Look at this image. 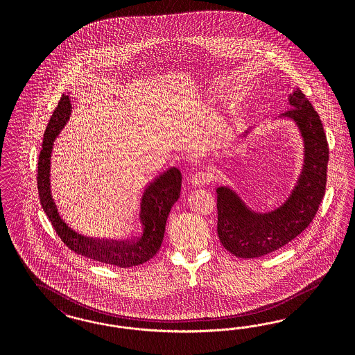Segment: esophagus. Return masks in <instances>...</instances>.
<instances>
[{"mask_svg":"<svg viewBox=\"0 0 355 355\" xmlns=\"http://www.w3.org/2000/svg\"><path fill=\"white\" fill-rule=\"evenodd\" d=\"M209 182H211V175L208 173L198 172L191 177V183L195 187H203Z\"/></svg>","mask_w":355,"mask_h":355,"instance_id":"obj_1","label":"esophagus"}]
</instances>
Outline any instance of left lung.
I'll return each mask as SVG.
<instances>
[{
	"mask_svg": "<svg viewBox=\"0 0 355 355\" xmlns=\"http://www.w3.org/2000/svg\"><path fill=\"white\" fill-rule=\"evenodd\" d=\"M291 107L282 117L293 119L304 144L303 169L284 205L268 214L248 208L232 189L217 193V234L223 246L238 258L264 257L289 243L311 224L327 186L329 148L318 112L300 88L289 95ZM248 130L243 134V138Z\"/></svg>",
	"mask_w": 355,
	"mask_h": 355,
	"instance_id": "obj_1",
	"label": "left lung"
}]
</instances>
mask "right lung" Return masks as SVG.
Instances as JSON below:
<instances>
[{"mask_svg": "<svg viewBox=\"0 0 355 355\" xmlns=\"http://www.w3.org/2000/svg\"><path fill=\"white\" fill-rule=\"evenodd\" d=\"M70 114V98L69 95H62L44 132L43 148L40 150L37 162V190L44 212L64 245L82 257L119 268H129L148 261L162 246L166 218L173 205L180 198L182 174L177 168H171L146 187L140 200L141 230L134 239L109 241L89 238L76 233L66 225L58 214L57 205H54L52 198L49 178L53 141L58 137L60 131L64 129Z\"/></svg>", "mask_w": 355, "mask_h": 355, "instance_id": "right-lung-1", "label": "right lung"}]
</instances>
